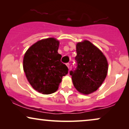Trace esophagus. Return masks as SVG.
<instances>
[{"mask_svg": "<svg viewBox=\"0 0 129 129\" xmlns=\"http://www.w3.org/2000/svg\"><path fill=\"white\" fill-rule=\"evenodd\" d=\"M66 66H67V67L68 68H70V63H66Z\"/></svg>", "mask_w": 129, "mask_h": 129, "instance_id": "esophagus-1", "label": "esophagus"}]
</instances>
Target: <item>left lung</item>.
Listing matches in <instances>:
<instances>
[{"label": "left lung", "instance_id": "8db88e82", "mask_svg": "<svg viewBox=\"0 0 129 129\" xmlns=\"http://www.w3.org/2000/svg\"><path fill=\"white\" fill-rule=\"evenodd\" d=\"M76 69L70 72L74 86L83 94H89L101 86L107 74L108 62L100 49L88 41L76 45Z\"/></svg>", "mask_w": 129, "mask_h": 129}]
</instances>
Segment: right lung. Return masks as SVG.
<instances>
[{
    "label": "right lung",
    "mask_w": 129,
    "mask_h": 129,
    "mask_svg": "<svg viewBox=\"0 0 129 129\" xmlns=\"http://www.w3.org/2000/svg\"><path fill=\"white\" fill-rule=\"evenodd\" d=\"M59 42L54 38L38 41L27 49L23 67L30 84L38 92L50 94L58 90L68 68L58 53Z\"/></svg>",
    "instance_id": "obj_1"
}]
</instances>
